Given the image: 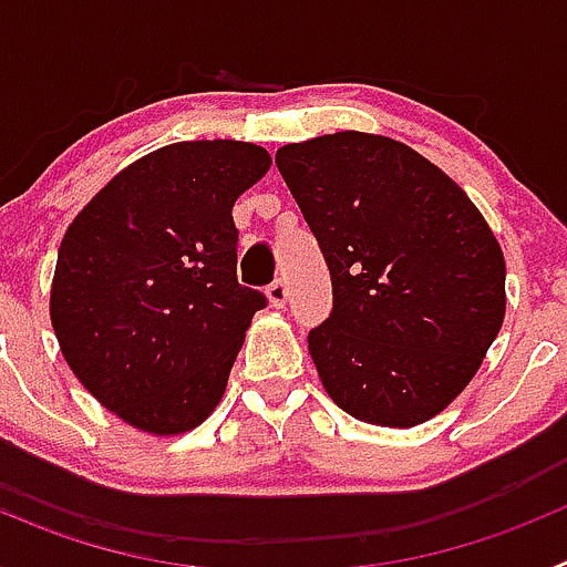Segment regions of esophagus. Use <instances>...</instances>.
<instances>
[{
  "label": "esophagus",
  "instance_id": "obj_1",
  "mask_svg": "<svg viewBox=\"0 0 567 567\" xmlns=\"http://www.w3.org/2000/svg\"><path fill=\"white\" fill-rule=\"evenodd\" d=\"M267 298H269V307H275V309L287 307V284H284V280H275V284H269Z\"/></svg>",
  "mask_w": 567,
  "mask_h": 567
}]
</instances>
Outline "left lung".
Returning a JSON list of instances; mask_svg holds the SVG:
<instances>
[{
  "label": "left lung",
  "instance_id": "8db88e82",
  "mask_svg": "<svg viewBox=\"0 0 567 567\" xmlns=\"http://www.w3.org/2000/svg\"><path fill=\"white\" fill-rule=\"evenodd\" d=\"M275 164L332 275V315L309 332L327 394L372 425L437 417L505 320L497 235L457 182L389 135H318Z\"/></svg>",
  "mask_w": 567,
  "mask_h": 567
}]
</instances>
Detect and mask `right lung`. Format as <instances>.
Masks as SVG:
<instances>
[{"label":"right lung","instance_id":"obj_1","mask_svg":"<svg viewBox=\"0 0 567 567\" xmlns=\"http://www.w3.org/2000/svg\"><path fill=\"white\" fill-rule=\"evenodd\" d=\"M272 167L252 142H178L124 167L70 221L50 323L70 372L153 437L202 425L264 295L235 275L233 207Z\"/></svg>","mask_w":567,"mask_h":567}]
</instances>
